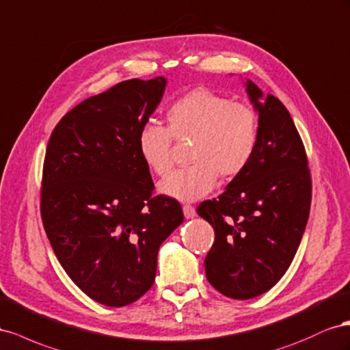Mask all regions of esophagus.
Instances as JSON below:
<instances>
[{
	"instance_id": "esophagus-1",
	"label": "esophagus",
	"mask_w": 350,
	"mask_h": 350,
	"mask_svg": "<svg viewBox=\"0 0 350 350\" xmlns=\"http://www.w3.org/2000/svg\"><path fill=\"white\" fill-rule=\"evenodd\" d=\"M183 214L185 217L189 219V218H193L196 215V211H195V206L192 205H183Z\"/></svg>"
}]
</instances>
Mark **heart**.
<instances>
[{
  "mask_svg": "<svg viewBox=\"0 0 350 350\" xmlns=\"http://www.w3.org/2000/svg\"><path fill=\"white\" fill-rule=\"evenodd\" d=\"M167 127L145 124L137 135L139 154L158 176L173 167L172 145L192 139L191 165L178 168L159 183V192L195 201L213 191L223 177L241 174L256 149L259 122L254 109L209 89L189 91L168 107Z\"/></svg>",
  "mask_w": 350,
  "mask_h": 350,
  "instance_id": "obj_1",
  "label": "heart"
}]
</instances>
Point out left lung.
Returning <instances> with one entry per match:
<instances>
[{
    "mask_svg": "<svg viewBox=\"0 0 350 350\" xmlns=\"http://www.w3.org/2000/svg\"><path fill=\"white\" fill-rule=\"evenodd\" d=\"M245 86L258 113L256 149L221 195L198 206L215 232L204 262L208 282L242 301L268 292L291 267L312 191L305 148L287 108L252 81Z\"/></svg>",
    "mask_w": 350,
    "mask_h": 350,
    "instance_id": "left-lung-1",
    "label": "left lung"
}]
</instances>
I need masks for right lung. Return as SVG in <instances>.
<instances>
[{
	"label": "right lung",
	"mask_w": 350,
	"mask_h": 350,
	"mask_svg": "<svg viewBox=\"0 0 350 350\" xmlns=\"http://www.w3.org/2000/svg\"><path fill=\"white\" fill-rule=\"evenodd\" d=\"M167 79H131L85 99L59 120L46 146L41 215L67 275L94 301L126 306L155 280L158 249L183 223L182 206L152 196L137 135Z\"/></svg>",
	"instance_id": "right-lung-1"
}]
</instances>
